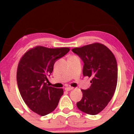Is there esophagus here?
Returning <instances> with one entry per match:
<instances>
[{"mask_svg":"<svg viewBox=\"0 0 134 134\" xmlns=\"http://www.w3.org/2000/svg\"><path fill=\"white\" fill-rule=\"evenodd\" d=\"M73 90V87H66L65 88V90L67 91H71V90Z\"/></svg>","mask_w":134,"mask_h":134,"instance_id":"1","label":"esophagus"}]
</instances>
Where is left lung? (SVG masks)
<instances>
[{
	"label": "left lung",
	"instance_id": "1",
	"mask_svg": "<svg viewBox=\"0 0 134 134\" xmlns=\"http://www.w3.org/2000/svg\"><path fill=\"white\" fill-rule=\"evenodd\" d=\"M83 62V75L91 77L90 88L82 90L78 108L90 115H97L108 104L117 83V63L114 54L104 44L98 43L72 48Z\"/></svg>",
	"mask_w": 134,
	"mask_h": 134
}]
</instances>
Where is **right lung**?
I'll return each instance as SVG.
<instances>
[{"instance_id":"right-lung-1","label":"right lung","mask_w":134,"mask_h":134,"mask_svg":"<svg viewBox=\"0 0 134 134\" xmlns=\"http://www.w3.org/2000/svg\"><path fill=\"white\" fill-rule=\"evenodd\" d=\"M70 51L69 48H51L36 46L22 56L17 71V82L20 94L32 111L41 116L57 107L63 89L47 86V76L52 72L54 65Z\"/></svg>"}]
</instances>
